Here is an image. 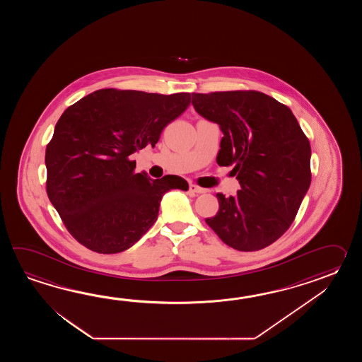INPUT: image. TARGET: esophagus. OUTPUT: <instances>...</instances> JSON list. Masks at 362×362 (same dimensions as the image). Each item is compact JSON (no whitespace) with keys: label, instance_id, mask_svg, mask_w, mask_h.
Here are the masks:
<instances>
[{"label":"esophagus","instance_id":"1","mask_svg":"<svg viewBox=\"0 0 362 362\" xmlns=\"http://www.w3.org/2000/svg\"><path fill=\"white\" fill-rule=\"evenodd\" d=\"M189 192H192V194H203V192H206L207 190L197 186V185L192 184L189 186Z\"/></svg>","mask_w":362,"mask_h":362}]
</instances>
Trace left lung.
Masks as SVG:
<instances>
[{
    "mask_svg": "<svg viewBox=\"0 0 362 362\" xmlns=\"http://www.w3.org/2000/svg\"><path fill=\"white\" fill-rule=\"evenodd\" d=\"M195 111L223 133L217 164L233 165L240 190L217 192L218 212L206 223L223 243L257 251L276 242L310 185V145L290 108L255 90L192 93Z\"/></svg>",
    "mask_w": 362,
    "mask_h": 362,
    "instance_id": "8db88e82",
    "label": "left lung"
}]
</instances>
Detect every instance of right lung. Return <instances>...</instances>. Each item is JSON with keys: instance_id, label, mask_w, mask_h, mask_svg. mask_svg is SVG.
<instances>
[{"instance_id": "obj_1", "label": "right lung", "mask_w": 362, "mask_h": 362, "mask_svg": "<svg viewBox=\"0 0 362 362\" xmlns=\"http://www.w3.org/2000/svg\"><path fill=\"white\" fill-rule=\"evenodd\" d=\"M189 105L190 93L100 89L62 114L47 147V192L77 242L98 254L125 251L156 221L165 192L189 189L178 176L134 173L131 160Z\"/></svg>"}]
</instances>
